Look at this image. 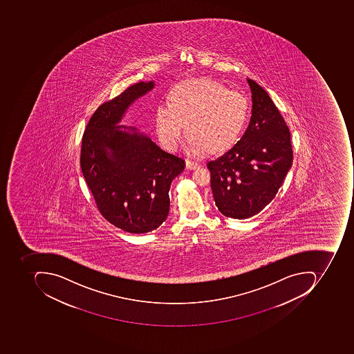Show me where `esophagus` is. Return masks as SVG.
<instances>
[{"label":"esophagus","mask_w":354,"mask_h":354,"mask_svg":"<svg viewBox=\"0 0 354 354\" xmlns=\"http://www.w3.org/2000/svg\"><path fill=\"white\" fill-rule=\"evenodd\" d=\"M199 162H192V160L186 162V168L189 169V170H194V169L199 168Z\"/></svg>","instance_id":"esophagus-1"}]
</instances>
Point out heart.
<instances>
[{
  "label": "heart",
  "mask_w": 354,
  "mask_h": 354,
  "mask_svg": "<svg viewBox=\"0 0 354 354\" xmlns=\"http://www.w3.org/2000/svg\"><path fill=\"white\" fill-rule=\"evenodd\" d=\"M168 106L154 111L155 132L167 150H178L185 136L194 155L224 154L239 144L250 121V105L215 80L182 82L168 93Z\"/></svg>",
  "instance_id": "1"
}]
</instances>
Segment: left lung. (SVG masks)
Listing matches in <instances>:
<instances>
[{
    "label": "left lung",
    "mask_w": 354,
    "mask_h": 354,
    "mask_svg": "<svg viewBox=\"0 0 354 354\" xmlns=\"http://www.w3.org/2000/svg\"><path fill=\"white\" fill-rule=\"evenodd\" d=\"M252 117L239 144L207 162L210 187L218 209L247 219L268 205L292 165L290 132L268 93L248 79Z\"/></svg>",
    "instance_id": "1"
}]
</instances>
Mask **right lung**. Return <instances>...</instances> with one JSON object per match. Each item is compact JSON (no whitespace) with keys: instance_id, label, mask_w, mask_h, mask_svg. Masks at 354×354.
Listing matches in <instances>:
<instances>
[{"instance_id":"1","label":"right lung","mask_w":354,"mask_h":354,"mask_svg":"<svg viewBox=\"0 0 354 354\" xmlns=\"http://www.w3.org/2000/svg\"><path fill=\"white\" fill-rule=\"evenodd\" d=\"M153 87V82H139L100 105L82 138V172L97 209L132 234L148 233L166 220L170 185L185 168V160L136 127L119 125L133 102Z\"/></svg>"}]
</instances>
